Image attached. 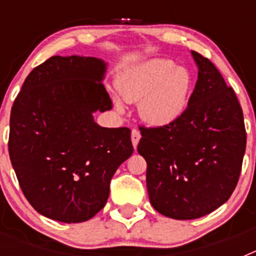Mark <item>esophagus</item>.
Masks as SVG:
<instances>
[{
    "mask_svg": "<svg viewBox=\"0 0 256 256\" xmlns=\"http://www.w3.org/2000/svg\"><path fill=\"white\" fill-rule=\"evenodd\" d=\"M130 138H132L133 148H137V144H138L140 140H141V133L137 130H132V134H130Z\"/></svg>",
    "mask_w": 256,
    "mask_h": 256,
    "instance_id": "obj_1",
    "label": "esophagus"
}]
</instances>
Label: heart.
<instances>
[{
	"instance_id": "heart-1",
	"label": "heart",
	"mask_w": 256,
	"mask_h": 256,
	"mask_svg": "<svg viewBox=\"0 0 256 256\" xmlns=\"http://www.w3.org/2000/svg\"><path fill=\"white\" fill-rule=\"evenodd\" d=\"M118 92L126 102H140V115L151 126H166L186 112L192 76L168 58H152L124 70L116 80ZM114 104L122 102L114 97Z\"/></svg>"
}]
</instances>
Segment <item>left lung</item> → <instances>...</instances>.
<instances>
[{"mask_svg":"<svg viewBox=\"0 0 256 256\" xmlns=\"http://www.w3.org/2000/svg\"><path fill=\"white\" fill-rule=\"evenodd\" d=\"M191 54L198 76L186 112L166 126H140L137 146L148 162L151 205L178 220L201 218L224 204L237 186L246 148L236 94L209 58Z\"/></svg>","mask_w":256,"mask_h":256,"instance_id":"1","label":"left lung"}]
</instances>
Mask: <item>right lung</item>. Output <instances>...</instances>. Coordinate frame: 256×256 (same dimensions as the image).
<instances>
[{
  "label": "right lung",
  "mask_w": 256,
  "mask_h": 256,
  "mask_svg": "<svg viewBox=\"0 0 256 256\" xmlns=\"http://www.w3.org/2000/svg\"><path fill=\"white\" fill-rule=\"evenodd\" d=\"M105 72L101 58L52 56L32 70L14 101L11 164L29 204L54 220L96 216L112 176L133 154L130 128H104L94 119L112 108Z\"/></svg>",
  "instance_id": "right-lung-1"
}]
</instances>
